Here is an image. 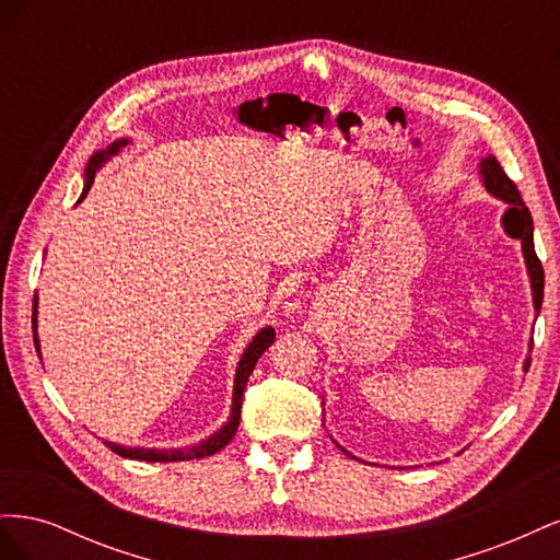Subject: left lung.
<instances>
[{"mask_svg": "<svg viewBox=\"0 0 560 560\" xmlns=\"http://www.w3.org/2000/svg\"><path fill=\"white\" fill-rule=\"evenodd\" d=\"M481 177H483V186L488 194H493L495 198L504 200L506 212L502 217V226L504 231L512 235V238L521 241L523 247V257H525V266H528V276H530V287H533V303H535V311L539 313L541 308V299H545V268H541V261L537 259L535 254V243H533V217L530 210L525 208V202L521 198V191L516 189V184L510 179L502 171L500 161L490 154L481 161ZM530 360H525V371H528ZM341 448V446H338ZM343 453H348L346 448H341ZM350 455V453H348ZM354 457V455H350Z\"/></svg>", "mask_w": 560, "mask_h": 560, "instance_id": "1", "label": "left lung"}]
</instances>
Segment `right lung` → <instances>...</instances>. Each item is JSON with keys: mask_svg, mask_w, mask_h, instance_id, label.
<instances>
[{"mask_svg": "<svg viewBox=\"0 0 560 560\" xmlns=\"http://www.w3.org/2000/svg\"><path fill=\"white\" fill-rule=\"evenodd\" d=\"M124 144H128V140H118L114 142L107 151H97V154L89 161L86 167V184H83V194L79 200L86 198L91 184L95 179V171L100 165H103L109 156H114L118 149ZM32 329H35V348L39 352V338H37V299H35V306H32ZM276 341V329L273 327H266L261 329L257 336L252 338V343L245 348L243 358L238 362V371H235V385H233V406H231V416L226 425L214 432L212 436H208L206 442H200L196 446L189 448H173V451H159V448H126V446H118L112 442H105L109 446V451L118 453L121 457H130V460H147V463H182V460H198V457H208L217 451H222L238 430L241 425V406H243V393H245V385L249 381V374L254 371V364L259 362L261 354L268 350V346Z\"/></svg>", "mask_w": 560, "mask_h": 560, "instance_id": "add662e5", "label": "right lung"}]
</instances>
